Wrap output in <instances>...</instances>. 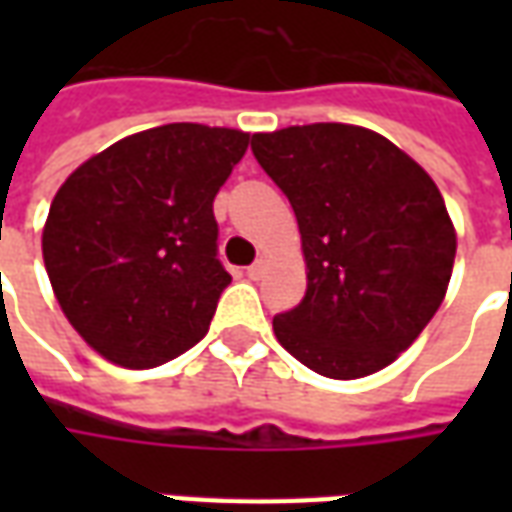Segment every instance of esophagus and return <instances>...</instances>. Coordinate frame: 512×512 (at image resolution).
<instances>
[{
	"label": "esophagus",
	"mask_w": 512,
	"mask_h": 512,
	"mask_svg": "<svg viewBox=\"0 0 512 512\" xmlns=\"http://www.w3.org/2000/svg\"><path fill=\"white\" fill-rule=\"evenodd\" d=\"M263 271H266V263H263V260H257V263H252V266L246 268V277L260 279L263 277Z\"/></svg>",
	"instance_id": "obj_1"
}]
</instances>
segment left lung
<instances>
[{
	"mask_svg": "<svg viewBox=\"0 0 512 512\" xmlns=\"http://www.w3.org/2000/svg\"><path fill=\"white\" fill-rule=\"evenodd\" d=\"M290 200L307 260L299 307L274 315L282 348L326 378L376 373L444 301L455 230L436 183L376 131L345 123L252 136Z\"/></svg>",
	"mask_w": 512,
	"mask_h": 512,
	"instance_id": "1",
	"label": "left lung"
}]
</instances>
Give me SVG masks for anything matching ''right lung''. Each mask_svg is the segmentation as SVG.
<instances>
[{
    "mask_svg": "<svg viewBox=\"0 0 512 512\" xmlns=\"http://www.w3.org/2000/svg\"><path fill=\"white\" fill-rule=\"evenodd\" d=\"M249 134L169 123L126 136L51 202L43 263L65 318L109 362L164 365L211 326L230 274L213 197Z\"/></svg>",
    "mask_w": 512,
    "mask_h": 512,
    "instance_id": "1",
    "label": "right lung"
}]
</instances>
